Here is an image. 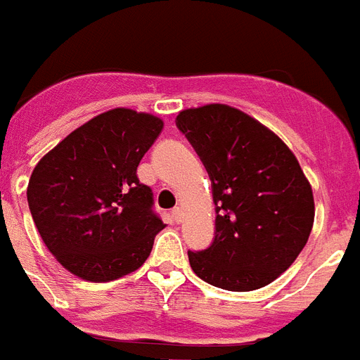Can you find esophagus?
Instances as JSON below:
<instances>
[{"mask_svg": "<svg viewBox=\"0 0 360 360\" xmlns=\"http://www.w3.org/2000/svg\"><path fill=\"white\" fill-rule=\"evenodd\" d=\"M171 217H173V221L176 222V224H180V222H182V217H184L182 207H174L173 212H171Z\"/></svg>", "mask_w": 360, "mask_h": 360, "instance_id": "34e87169", "label": "esophagus"}]
</instances>
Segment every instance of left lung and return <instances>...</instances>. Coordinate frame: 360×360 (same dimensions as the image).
<instances>
[{
    "mask_svg": "<svg viewBox=\"0 0 360 360\" xmlns=\"http://www.w3.org/2000/svg\"><path fill=\"white\" fill-rule=\"evenodd\" d=\"M176 127L212 180L215 239L187 252L193 272L233 292L272 283L307 245L314 222L311 184L287 145L228 105L182 110Z\"/></svg>",
    "mask_w": 360,
    "mask_h": 360,
    "instance_id": "obj_1",
    "label": "left lung"
}]
</instances>
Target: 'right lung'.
<instances>
[{
    "label": "right lung",
    "instance_id": "obj_1",
    "mask_svg": "<svg viewBox=\"0 0 360 360\" xmlns=\"http://www.w3.org/2000/svg\"><path fill=\"white\" fill-rule=\"evenodd\" d=\"M163 129L153 114L114 108L80 124L37 163L27 202L44 245L71 274L105 283L143 265L165 228L138 165Z\"/></svg>",
    "mask_w": 360,
    "mask_h": 360
}]
</instances>
